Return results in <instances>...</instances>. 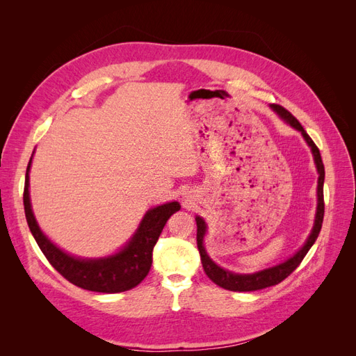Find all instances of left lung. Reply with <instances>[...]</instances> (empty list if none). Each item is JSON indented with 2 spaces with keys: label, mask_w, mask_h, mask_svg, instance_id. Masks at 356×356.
<instances>
[{
  "label": "left lung",
  "mask_w": 356,
  "mask_h": 356,
  "mask_svg": "<svg viewBox=\"0 0 356 356\" xmlns=\"http://www.w3.org/2000/svg\"><path fill=\"white\" fill-rule=\"evenodd\" d=\"M272 108L281 115L286 123H289L294 129H297L298 132H301L303 138L306 139V143L309 144L312 154H314L315 159V165L318 169V208H316V217H315V224L314 229H312V233L309 234V238L306 243L301 246V250L297 251L291 258H288L286 261L277 264L270 268H264L261 272H257L252 275H239V273H233L225 270V268L220 267L215 264L209 255L204 251L203 246V238L207 234V224H204L203 218L196 217V224H197V248H199V254H200V260L204 273L208 275V277L213 284H217L218 286L229 289V291H239V293H243V291H257V289H263L267 286H273L277 285L279 282H282L285 277H288L291 273H293L296 268L300 266V263L303 261V258L309 252L312 245L315 243L318 239V234L322 227V221H324V211H325V204H324V179H325V169L324 163H322L319 148L315 145V143L312 141V138L306 134L303 126L300 124L297 118L291 114L288 110H285L282 105H276L273 104Z\"/></svg>",
  "instance_id": "1"
}]
</instances>
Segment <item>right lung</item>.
I'll return each instance as SVG.
<instances>
[{
  "label": "right lung",
  "instance_id": "right-lung-1",
  "mask_svg": "<svg viewBox=\"0 0 356 356\" xmlns=\"http://www.w3.org/2000/svg\"><path fill=\"white\" fill-rule=\"evenodd\" d=\"M29 160L25 175L24 188V207L29 230L38 243L40 250L44 254L49 263L70 281L83 289L95 291V293H123L132 289L144 281L153 263V248L159 241V236L163 230L166 221L172 213L179 211L178 202H169L149 209L129 243L114 255L96 260L72 257L51 243L42 233L35 221L31 209L29 200Z\"/></svg>",
  "mask_w": 356,
  "mask_h": 356
}]
</instances>
